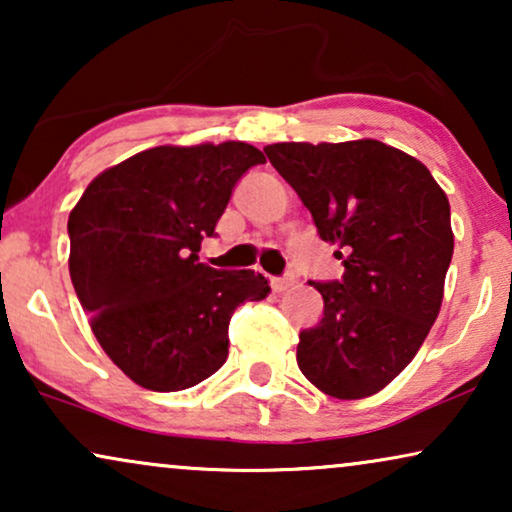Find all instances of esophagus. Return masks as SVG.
<instances>
[{"label": "esophagus", "instance_id": "1", "mask_svg": "<svg viewBox=\"0 0 512 512\" xmlns=\"http://www.w3.org/2000/svg\"><path fill=\"white\" fill-rule=\"evenodd\" d=\"M291 284H293V277H291V275H286V277H272V279H270V286H272V289H275V291H286Z\"/></svg>", "mask_w": 512, "mask_h": 512}]
</instances>
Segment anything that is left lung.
<instances>
[{"mask_svg": "<svg viewBox=\"0 0 512 512\" xmlns=\"http://www.w3.org/2000/svg\"><path fill=\"white\" fill-rule=\"evenodd\" d=\"M263 151L345 265L342 279L310 282L324 317L300 331L298 368L333 398L373 396L415 359L440 312L454 251L447 195L417 158L377 139Z\"/></svg>", "mask_w": 512, "mask_h": 512, "instance_id": "8db88e82", "label": "left lung"}]
</instances>
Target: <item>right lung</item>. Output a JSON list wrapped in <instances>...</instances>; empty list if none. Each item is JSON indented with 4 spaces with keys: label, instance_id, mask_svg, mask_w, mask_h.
Instances as JSON below:
<instances>
[{
    "label": "right lung",
    "instance_id": "obj_1",
    "mask_svg": "<svg viewBox=\"0 0 512 512\" xmlns=\"http://www.w3.org/2000/svg\"><path fill=\"white\" fill-rule=\"evenodd\" d=\"M261 163L244 142L156 146L97 174L69 214L76 296L97 342L139 387L181 391L214 375L237 305L270 293L254 270L198 261L235 184Z\"/></svg>",
    "mask_w": 512,
    "mask_h": 512
}]
</instances>
